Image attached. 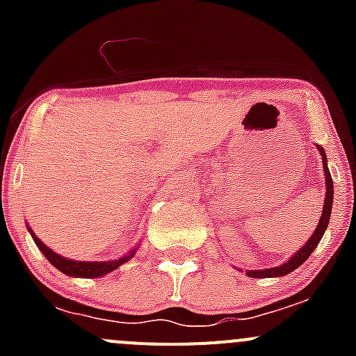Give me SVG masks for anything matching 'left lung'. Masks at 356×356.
I'll use <instances>...</instances> for the list:
<instances>
[{
  "instance_id": "1",
  "label": "left lung",
  "mask_w": 356,
  "mask_h": 356,
  "mask_svg": "<svg viewBox=\"0 0 356 356\" xmlns=\"http://www.w3.org/2000/svg\"><path fill=\"white\" fill-rule=\"evenodd\" d=\"M318 153L322 156V165H324V175H325V200H324V207H322V215L321 220H318L317 229L314 231V234L310 236L307 243L300 248L298 251H294L293 257H289L284 264H281L279 267H272V268H261V270H246L248 277H254V279H265V277H282V275L289 274V272L296 270L300 265H303L307 261V258L314 253V250L317 248L318 243H321L322 236L324 232L327 231L329 225V218H331V211H332V200H334V186H332V177L331 172L327 168V158H325V152L321 145H317Z\"/></svg>"
}]
</instances>
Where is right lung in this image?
I'll return each mask as SVG.
<instances>
[{"label":"right lung","instance_id":"1","mask_svg":"<svg viewBox=\"0 0 356 356\" xmlns=\"http://www.w3.org/2000/svg\"><path fill=\"white\" fill-rule=\"evenodd\" d=\"M27 229H29V232H31V236H32V239H34L35 245H38L39 250L42 251V254L48 258L49 264H51L55 268H58L60 272H63V274L70 275V277H86V279L102 277V275H106V274H110V272L117 270L120 265H124L125 261L131 260V258L136 254V251H138V246H134L127 254H124V257L118 258V260H108V261L70 260V258L62 257V254L55 253L51 248L46 246L44 243H42L41 239L34 234V231H32L29 225H27Z\"/></svg>","mask_w":356,"mask_h":356}]
</instances>
